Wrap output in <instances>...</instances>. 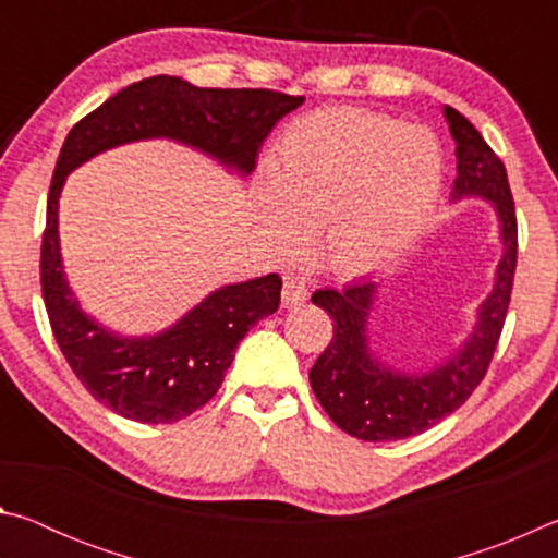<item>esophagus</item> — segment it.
I'll list each match as a JSON object with an SVG mask.
<instances>
[{
  "label": "esophagus",
  "instance_id": "obj_1",
  "mask_svg": "<svg viewBox=\"0 0 558 558\" xmlns=\"http://www.w3.org/2000/svg\"><path fill=\"white\" fill-rule=\"evenodd\" d=\"M310 298L307 286L298 278H286V286H282V305L286 307H298Z\"/></svg>",
  "mask_w": 558,
  "mask_h": 558
}]
</instances>
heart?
I'll return each mask as SVG.
<instances>
[{
	"label": "heart",
	"instance_id": "b5f03b06",
	"mask_svg": "<svg viewBox=\"0 0 558 558\" xmlns=\"http://www.w3.org/2000/svg\"><path fill=\"white\" fill-rule=\"evenodd\" d=\"M442 189L433 132L354 108L298 118L263 174L268 226L282 248L323 229L337 272L362 276L399 258L426 229Z\"/></svg>",
	"mask_w": 558,
	"mask_h": 558
}]
</instances>
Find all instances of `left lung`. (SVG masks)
Instances as JSON below:
<instances>
[{
	"label": "left lung",
	"mask_w": 558,
	"mask_h": 558,
	"mask_svg": "<svg viewBox=\"0 0 558 558\" xmlns=\"http://www.w3.org/2000/svg\"><path fill=\"white\" fill-rule=\"evenodd\" d=\"M442 116L456 140L458 177L452 182V202L477 196L493 204L505 251L493 292L477 307L470 337L430 372H401L372 352L366 325L381 282L359 280L344 290L315 292V305L335 319V337L310 369V384L329 418L359 440L418 436L458 411L485 379L502 335L517 268V214L507 169L465 116L450 106H442Z\"/></svg>",
	"instance_id": "1"
}]
</instances>
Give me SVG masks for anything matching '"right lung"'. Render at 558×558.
Masks as SVG:
<instances>
[{"label": "right lung", "mask_w": 558, "mask_h": 558, "mask_svg": "<svg viewBox=\"0 0 558 558\" xmlns=\"http://www.w3.org/2000/svg\"><path fill=\"white\" fill-rule=\"evenodd\" d=\"M305 98L266 88H196L177 75L137 81L88 112L65 137L53 169L41 241V295L65 362L122 418L174 423L219 391L245 332L280 305L276 272L223 286L165 332L122 337L86 315L65 280L59 241L61 189L75 167L140 140H174L231 172L256 169L263 140Z\"/></svg>", "instance_id": "1"}]
</instances>
